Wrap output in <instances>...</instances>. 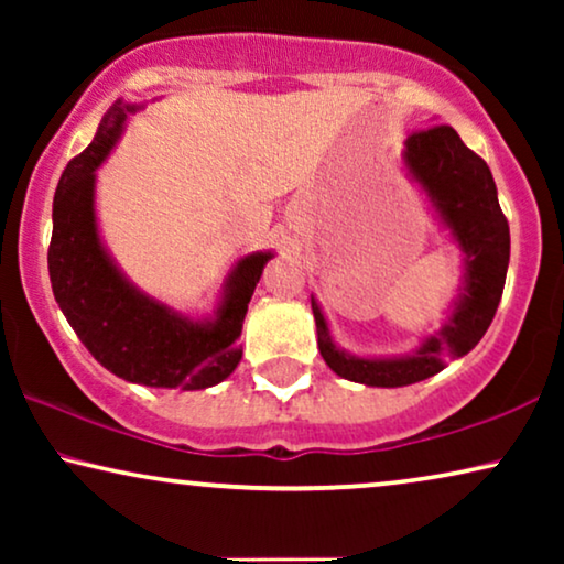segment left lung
<instances>
[{
  "mask_svg": "<svg viewBox=\"0 0 564 564\" xmlns=\"http://www.w3.org/2000/svg\"><path fill=\"white\" fill-rule=\"evenodd\" d=\"M400 156L408 180L426 197L438 228L459 249L462 276L442 326L423 336L413 351L392 357L346 351L330 334L318 297L311 295L321 357L338 377L367 388H405L429 380L442 372L446 361L473 351L498 311L511 257V234L490 169L462 143L457 130L434 126L408 135Z\"/></svg>",
  "mask_w": 564,
  "mask_h": 564,
  "instance_id": "left-lung-1",
  "label": "left lung"
}]
</instances>
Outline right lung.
<instances>
[{"label": "right lung", "instance_id": "right-lung-1", "mask_svg": "<svg viewBox=\"0 0 564 564\" xmlns=\"http://www.w3.org/2000/svg\"><path fill=\"white\" fill-rule=\"evenodd\" d=\"M143 105L118 99L95 141L61 174L53 197L48 272L68 326L105 369L122 380L166 390H205L234 375L251 295L274 251L246 253L230 267L210 313L192 315L130 282L97 223V169Z\"/></svg>", "mask_w": 564, "mask_h": 564}]
</instances>
